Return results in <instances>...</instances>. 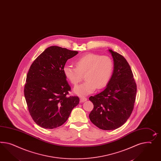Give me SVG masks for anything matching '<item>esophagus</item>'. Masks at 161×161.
<instances>
[{
    "label": "esophagus",
    "mask_w": 161,
    "mask_h": 161,
    "mask_svg": "<svg viewBox=\"0 0 161 161\" xmlns=\"http://www.w3.org/2000/svg\"><path fill=\"white\" fill-rule=\"evenodd\" d=\"M87 98L86 97H80V102H84L86 101H87Z\"/></svg>",
    "instance_id": "obj_1"
}]
</instances>
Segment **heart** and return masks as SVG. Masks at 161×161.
Here are the masks:
<instances>
[{
    "mask_svg": "<svg viewBox=\"0 0 161 161\" xmlns=\"http://www.w3.org/2000/svg\"><path fill=\"white\" fill-rule=\"evenodd\" d=\"M75 67L65 65L64 74L71 84L75 86L85 76L86 81L74 88L78 96H87L103 89L108 84L114 70L113 60L110 57L96 53H88L78 57L74 61Z\"/></svg>",
    "mask_w": 161,
    "mask_h": 161,
    "instance_id": "1",
    "label": "heart"
}]
</instances>
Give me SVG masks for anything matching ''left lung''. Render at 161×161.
Returning <instances> with one entry per match:
<instances>
[{
  "label": "left lung",
  "mask_w": 161,
  "mask_h": 161,
  "mask_svg": "<svg viewBox=\"0 0 161 161\" xmlns=\"http://www.w3.org/2000/svg\"><path fill=\"white\" fill-rule=\"evenodd\" d=\"M109 51L114 63L112 77L103 92L89 98L94 105L90 119L103 130H115L127 121L134 109L137 90L126 59L112 50Z\"/></svg>",
  "instance_id": "left-lung-1"
}]
</instances>
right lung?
Segmentation results:
<instances>
[{
  "label": "right lung",
  "instance_id": "add662e5",
  "mask_svg": "<svg viewBox=\"0 0 161 161\" xmlns=\"http://www.w3.org/2000/svg\"><path fill=\"white\" fill-rule=\"evenodd\" d=\"M77 54V51L50 46L31 65L24 94L31 117L42 128L61 126L79 103L77 96H68L71 87L63 71L66 61Z\"/></svg>",
  "mask_w": 161,
  "mask_h": 161
}]
</instances>
